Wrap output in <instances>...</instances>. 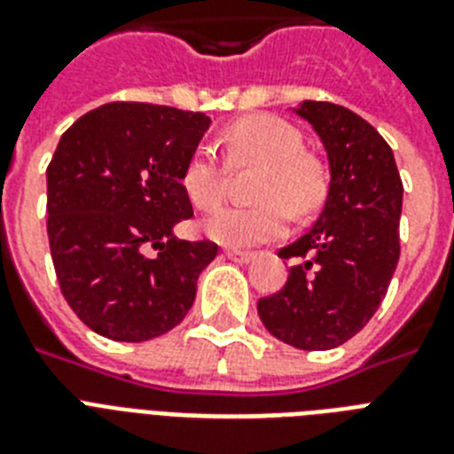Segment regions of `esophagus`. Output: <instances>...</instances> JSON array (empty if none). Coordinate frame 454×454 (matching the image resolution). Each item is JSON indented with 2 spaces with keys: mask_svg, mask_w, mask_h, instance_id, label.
Returning a JSON list of instances; mask_svg holds the SVG:
<instances>
[{
  "mask_svg": "<svg viewBox=\"0 0 454 454\" xmlns=\"http://www.w3.org/2000/svg\"><path fill=\"white\" fill-rule=\"evenodd\" d=\"M223 254H226L228 259H231V262H235V263H247L249 259L254 256L252 252H245V249H233V247H228Z\"/></svg>",
  "mask_w": 454,
  "mask_h": 454,
  "instance_id": "1",
  "label": "esophagus"
}]
</instances>
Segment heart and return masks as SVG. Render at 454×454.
<instances>
[{
	"label": "heart",
	"mask_w": 454,
	"mask_h": 454,
	"mask_svg": "<svg viewBox=\"0 0 454 454\" xmlns=\"http://www.w3.org/2000/svg\"><path fill=\"white\" fill-rule=\"evenodd\" d=\"M226 161L212 148L200 145L191 153L181 184L192 205L209 212L223 202L228 167L240 169L262 164L249 207H226L205 221V233L228 247H247L280 238L287 228V212L303 219L323 205L325 176L320 164L303 153L301 131L283 117H242L223 131Z\"/></svg>",
	"instance_id": "heart-1"
}]
</instances>
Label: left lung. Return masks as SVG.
I'll return each instance as SVG.
<instances>
[{"instance_id":"1","label":"left lung","mask_w":454,"mask_h":454,"mask_svg":"<svg viewBox=\"0 0 454 454\" xmlns=\"http://www.w3.org/2000/svg\"><path fill=\"white\" fill-rule=\"evenodd\" d=\"M330 160V191L309 233L278 252L294 259L287 283L256 309L266 330L303 351L356 337L387 297L401 256L403 181L380 131L353 110L303 101Z\"/></svg>"}]
</instances>
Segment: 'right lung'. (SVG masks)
<instances>
[{
	"label": "right lung",
	"instance_id": "1",
	"mask_svg": "<svg viewBox=\"0 0 454 454\" xmlns=\"http://www.w3.org/2000/svg\"><path fill=\"white\" fill-rule=\"evenodd\" d=\"M205 113L137 101L89 110L46 167V233L67 306L115 341H145L191 310L219 245L178 240L192 205L181 184Z\"/></svg>",
	"mask_w": 454,
	"mask_h": 454
}]
</instances>
